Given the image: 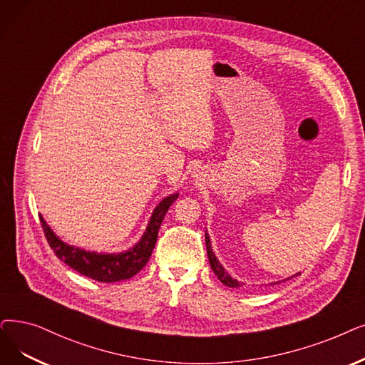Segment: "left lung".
<instances>
[{"instance_id":"1","label":"left lung","mask_w":365,"mask_h":365,"mask_svg":"<svg viewBox=\"0 0 365 365\" xmlns=\"http://www.w3.org/2000/svg\"><path fill=\"white\" fill-rule=\"evenodd\" d=\"M205 246H207V255H209L210 267H212L213 273L217 276V279H219L222 283H224L225 287H230V288H240L243 283H239L235 279H232V277L225 272V268L220 265V262L217 261V258L215 257V253H213V250H212L210 237H209L207 232H205ZM298 274H301V273H297V274H294V276H291V277H295V276H298ZM291 277H289V279H291Z\"/></svg>"}]
</instances>
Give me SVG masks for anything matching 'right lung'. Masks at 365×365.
<instances>
[{
	"label": "right lung",
	"mask_w": 365,
	"mask_h": 365,
	"mask_svg": "<svg viewBox=\"0 0 365 365\" xmlns=\"http://www.w3.org/2000/svg\"><path fill=\"white\" fill-rule=\"evenodd\" d=\"M178 192L171 194L158 204L140 242L134 247L119 253H97L70 246L62 242L52 231V228L46 224L43 216H40V220L47 243L62 262H66L73 270L86 277L103 283H112L135 276L148 264L156 245L158 231H160L163 219L168 212L170 205L178 200Z\"/></svg>",
	"instance_id": "obj_1"
}]
</instances>
